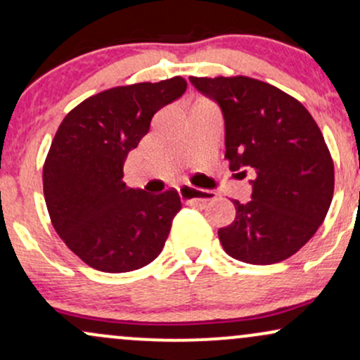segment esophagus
Returning <instances> with one entry per match:
<instances>
[{"label": "esophagus", "instance_id": "esophagus-1", "mask_svg": "<svg viewBox=\"0 0 360 360\" xmlns=\"http://www.w3.org/2000/svg\"><path fill=\"white\" fill-rule=\"evenodd\" d=\"M179 196H181V200L189 201V203H193V201H198V203H206V201L214 200V198H217V193L208 191V189H198V188H193V186L183 184L179 188Z\"/></svg>", "mask_w": 360, "mask_h": 360}]
</instances>
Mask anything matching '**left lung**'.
<instances>
[{
    "label": "left lung",
    "instance_id": "left-lung-1",
    "mask_svg": "<svg viewBox=\"0 0 360 360\" xmlns=\"http://www.w3.org/2000/svg\"><path fill=\"white\" fill-rule=\"evenodd\" d=\"M220 105L230 171H254L252 200H233L235 220L218 230L230 257L267 266L291 257L325 220L333 159L321 130L296 98L247 76L189 77Z\"/></svg>",
    "mask_w": 360,
    "mask_h": 360
}]
</instances>
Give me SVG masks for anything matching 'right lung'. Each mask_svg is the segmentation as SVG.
<instances>
[{"instance_id": "obj_1", "label": "right lung", "mask_w": 360, "mask_h": 360, "mask_svg": "<svg viewBox=\"0 0 360 360\" xmlns=\"http://www.w3.org/2000/svg\"><path fill=\"white\" fill-rule=\"evenodd\" d=\"M186 88L181 76L117 86L79 103L57 128L44 162L45 205L59 237L93 269L135 271L162 252L179 194L128 188L123 164L152 117Z\"/></svg>"}]
</instances>
